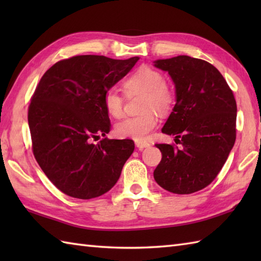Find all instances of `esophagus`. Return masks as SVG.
<instances>
[{
	"mask_svg": "<svg viewBox=\"0 0 261 261\" xmlns=\"http://www.w3.org/2000/svg\"><path fill=\"white\" fill-rule=\"evenodd\" d=\"M136 146H137V148H139L140 150H142V149L150 147V143L146 142V141H136Z\"/></svg>",
	"mask_w": 261,
	"mask_h": 261,
	"instance_id": "esophagus-1",
	"label": "esophagus"
}]
</instances>
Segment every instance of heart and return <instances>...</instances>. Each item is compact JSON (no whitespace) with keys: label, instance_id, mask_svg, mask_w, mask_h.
Listing matches in <instances>:
<instances>
[{"label":"heart","instance_id":"b5f03b06","mask_svg":"<svg viewBox=\"0 0 261 261\" xmlns=\"http://www.w3.org/2000/svg\"><path fill=\"white\" fill-rule=\"evenodd\" d=\"M127 94L143 93L142 114L129 116L115 124V135L122 139L145 141L150 132L158 125V115L153 110L165 113L174 103V93L166 84L165 76L149 66H141L124 81ZM104 108L113 118L123 114V97L111 88L104 94Z\"/></svg>","mask_w":261,"mask_h":261}]
</instances>
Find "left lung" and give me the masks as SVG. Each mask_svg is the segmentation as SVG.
<instances>
[{
	"instance_id": "1",
	"label": "left lung",
	"mask_w": 261,
	"mask_h": 261,
	"mask_svg": "<svg viewBox=\"0 0 261 261\" xmlns=\"http://www.w3.org/2000/svg\"><path fill=\"white\" fill-rule=\"evenodd\" d=\"M168 71L176 104L162 129L180 148L156 145L162 162L153 178L164 190L191 194L210 185L222 169L236 141L237 103L228 83L213 65L190 56L154 60Z\"/></svg>"
}]
</instances>
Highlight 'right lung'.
I'll list each match as a JSON object with an SVG mask.
<instances>
[{"mask_svg":"<svg viewBox=\"0 0 261 261\" xmlns=\"http://www.w3.org/2000/svg\"><path fill=\"white\" fill-rule=\"evenodd\" d=\"M138 60L75 56L51 66L39 82L28 112L33 154L49 180L66 195L98 197L120 178L135 142L93 140L111 130L104 94Z\"/></svg>","mask_w":261,"mask_h":261,"instance_id":"obj_1","label":"right lung"}]
</instances>
